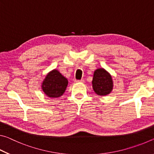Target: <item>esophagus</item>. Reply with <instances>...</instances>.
Instances as JSON below:
<instances>
[{
    "instance_id": "34e87169",
    "label": "esophagus",
    "mask_w": 154,
    "mask_h": 154,
    "mask_svg": "<svg viewBox=\"0 0 154 154\" xmlns=\"http://www.w3.org/2000/svg\"><path fill=\"white\" fill-rule=\"evenodd\" d=\"M75 83H83L84 82V80L83 79H81V80H75Z\"/></svg>"
}]
</instances>
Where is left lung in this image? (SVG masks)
<instances>
[{
	"label": "left lung",
	"instance_id": "1",
	"mask_svg": "<svg viewBox=\"0 0 154 154\" xmlns=\"http://www.w3.org/2000/svg\"><path fill=\"white\" fill-rule=\"evenodd\" d=\"M92 88L96 94L106 96L113 90V83L111 75L103 68L96 69L94 72Z\"/></svg>",
	"mask_w": 154,
	"mask_h": 154
}]
</instances>
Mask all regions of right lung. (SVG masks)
Segmentation results:
<instances>
[{
    "mask_svg": "<svg viewBox=\"0 0 154 154\" xmlns=\"http://www.w3.org/2000/svg\"><path fill=\"white\" fill-rule=\"evenodd\" d=\"M68 80L58 70L48 72L42 83V90L49 98H58L64 93Z\"/></svg>",
    "mask_w": 154,
    "mask_h": 154,
    "instance_id": "add662e5",
    "label": "right lung"
}]
</instances>
